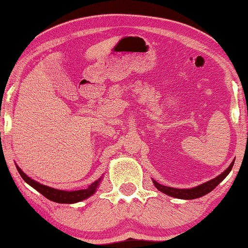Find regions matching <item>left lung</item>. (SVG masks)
Here are the masks:
<instances>
[{"mask_svg":"<svg viewBox=\"0 0 248 248\" xmlns=\"http://www.w3.org/2000/svg\"><path fill=\"white\" fill-rule=\"evenodd\" d=\"M233 165H234V161L231 163L230 166L223 171V173L220 174L219 176H217L216 178L209 180V182L204 183V184H201L197 187L189 188V189H178V188L163 186V185L158 184L157 182H155L154 179H153V183L155 185V187H156L159 191H162L163 194L170 196V197H175V198H179V199L191 200V199L200 198V197L207 195L210 191H212L213 189H215L217 185H219L222 180H223L226 176L230 174V171H231V170H232Z\"/></svg>","mask_w":248,"mask_h":248,"instance_id":"1","label":"left lung"}]
</instances>
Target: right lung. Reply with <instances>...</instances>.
Returning <instances> with one entry per match:
<instances>
[{
    "label": "right lung",
    "mask_w": 248,
    "mask_h": 248,
    "mask_svg": "<svg viewBox=\"0 0 248 248\" xmlns=\"http://www.w3.org/2000/svg\"><path fill=\"white\" fill-rule=\"evenodd\" d=\"M16 169H17L19 175L22 176V178L29 185V186L35 188L37 191H39L40 194L44 195L47 199L54 201V202H58V203H75V202H78V201L87 199L89 197L95 194V191L97 189L100 182V179L96 180L95 183L90 185L86 189L74 190V191L59 190V189H54V188L46 186V185L40 184L38 182H36V180L31 179V177H28V176L25 174L17 165H16Z\"/></svg>",
    "instance_id": "right-lung-1"
}]
</instances>
